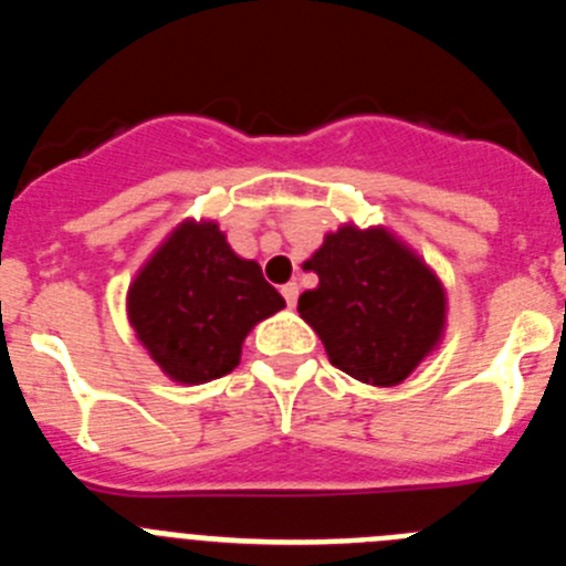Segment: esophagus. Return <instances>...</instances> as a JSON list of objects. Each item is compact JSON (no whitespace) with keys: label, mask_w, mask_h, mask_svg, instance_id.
I'll list each match as a JSON object with an SVG mask.
<instances>
[{"label":"esophagus","mask_w":566,"mask_h":566,"mask_svg":"<svg viewBox=\"0 0 566 566\" xmlns=\"http://www.w3.org/2000/svg\"><path fill=\"white\" fill-rule=\"evenodd\" d=\"M280 292H283V297H286L289 306H294V303H297V294H300L297 283H286V286L280 289Z\"/></svg>","instance_id":"obj_1"}]
</instances>
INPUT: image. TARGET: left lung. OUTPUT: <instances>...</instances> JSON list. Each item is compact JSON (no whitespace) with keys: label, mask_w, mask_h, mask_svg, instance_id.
I'll return each instance as SVG.
<instances>
[{"label":"left lung","mask_w":566,"mask_h":566,"mask_svg":"<svg viewBox=\"0 0 566 566\" xmlns=\"http://www.w3.org/2000/svg\"><path fill=\"white\" fill-rule=\"evenodd\" d=\"M319 286L297 300L334 368L359 382L397 385L433 352L444 326V289L385 229L343 227L306 260Z\"/></svg>","instance_id":"8db88e82"}]
</instances>
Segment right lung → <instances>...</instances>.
Segmentation results:
<instances>
[{"label":"right lung","instance_id":"1","mask_svg":"<svg viewBox=\"0 0 566 566\" xmlns=\"http://www.w3.org/2000/svg\"><path fill=\"white\" fill-rule=\"evenodd\" d=\"M286 306L254 260L229 249L218 223L175 229L129 286L135 334L175 382H209L240 363L249 328Z\"/></svg>","mask_w":566,"mask_h":566}]
</instances>
